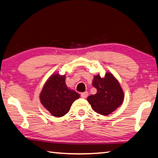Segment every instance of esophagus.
Listing matches in <instances>:
<instances>
[{
  "label": "esophagus",
  "mask_w": 158,
  "mask_h": 158,
  "mask_svg": "<svg viewBox=\"0 0 158 158\" xmlns=\"http://www.w3.org/2000/svg\"><path fill=\"white\" fill-rule=\"evenodd\" d=\"M87 96H88V92H87V91H85V92H83L81 94V96L83 98H86L87 97Z\"/></svg>",
  "instance_id": "1"
}]
</instances>
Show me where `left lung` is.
Wrapping results in <instances>:
<instances>
[{"label": "left lung", "mask_w": 158, "mask_h": 158, "mask_svg": "<svg viewBox=\"0 0 158 158\" xmlns=\"http://www.w3.org/2000/svg\"><path fill=\"white\" fill-rule=\"evenodd\" d=\"M92 85L97 89V92L89 96L87 101L94 111L108 116L123 103V91L111 73L106 72L103 77L99 74L94 76Z\"/></svg>", "instance_id": "8db88e82"}]
</instances>
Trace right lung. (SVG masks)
<instances>
[{
  "label": "right lung",
  "mask_w": 158,
  "mask_h": 158,
  "mask_svg": "<svg viewBox=\"0 0 158 158\" xmlns=\"http://www.w3.org/2000/svg\"><path fill=\"white\" fill-rule=\"evenodd\" d=\"M65 75L56 73L51 75L44 84L40 99L42 106L55 117L67 114L71 106L80 95L66 85Z\"/></svg>",
  "instance_id": "obj_1"
}]
</instances>
